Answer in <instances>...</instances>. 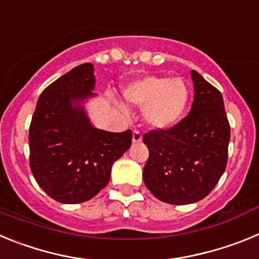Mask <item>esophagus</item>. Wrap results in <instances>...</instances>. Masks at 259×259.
Masks as SVG:
<instances>
[{
	"label": "esophagus",
	"mask_w": 259,
	"mask_h": 259,
	"mask_svg": "<svg viewBox=\"0 0 259 259\" xmlns=\"http://www.w3.org/2000/svg\"><path fill=\"white\" fill-rule=\"evenodd\" d=\"M141 140H143V135H141V132L135 130L134 134H132V141L136 144V143H141Z\"/></svg>",
	"instance_id": "1"
}]
</instances>
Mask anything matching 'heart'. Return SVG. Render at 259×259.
<instances>
[{
	"instance_id": "1",
	"label": "heart",
	"mask_w": 259,
	"mask_h": 259,
	"mask_svg": "<svg viewBox=\"0 0 259 259\" xmlns=\"http://www.w3.org/2000/svg\"><path fill=\"white\" fill-rule=\"evenodd\" d=\"M123 96L131 104L145 109L146 122L154 128H170L179 123L189 101L188 87L179 77H144L128 84Z\"/></svg>"
}]
</instances>
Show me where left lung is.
Here are the masks:
<instances>
[{"label": "left lung", "instance_id": "1", "mask_svg": "<svg viewBox=\"0 0 259 259\" xmlns=\"http://www.w3.org/2000/svg\"><path fill=\"white\" fill-rule=\"evenodd\" d=\"M192 80L194 98L188 115L143 139L149 149L144 183L158 200L172 205L206 197L227 166L230 123L223 97L197 71L192 70Z\"/></svg>", "mask_w": 259, "mask_h": 259}]
</instances>
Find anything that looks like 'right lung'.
I'll list each match as a JSON object with an SVG mask.
<instances>
[{
    "instance_id": "1",
    "label": "right lung",
    "mask_w": 259,
    "mask_h": 259,
    "mask_svg": "<svg viewBox=\"0 0 259 259\" xmlns=\"http://www.w3.org/2000/svg\"><path fill=\"white\" fill-rule=\"evenodd\" d=\"M93 65L83 63L53 81L38 97L29 125V167L53 200H91L110 180L111 166L130 149L132 131L93 127L83 107L95 88Z\"/></svg>"
}]
</instances>
